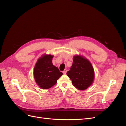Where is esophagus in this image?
Segmentation results:
<instances>
[{
	"label": "esophagus",
	"mask_w": 126,
	"mask_h": 126,
	"mask_svg": "<svg viewBox=\"0 0 126 126\" xmlns=\"http://www.w3.org/2000/svg\"><path fill=\"white\" fill-rule=\"evenodd\" d=\"M67 69H64V70L63 71V74H66V72H67Z\"/></svg>",
	"instance_id": "obj_1"
}]
</instances>
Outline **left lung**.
<instances>
[{
    "mask_svg": "<svg viewBox=\"0 0 126 126\" xmlns=\"http://www.w3.org/2000/svg\"><path fill=\"white\" fill-rule=\"evenodd\" d=\"M70 70L67 72V75L76 88L85 90L92 85L94 78L92 64L87 59L80 55H75Z\"/></svg>",
    "mask_w": 126,
    "mask_h": 126,
    "instance_id": "8db88e82",
    "label": "left lung"
}]
</instances>
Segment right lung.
Wrapping results in <instances>:
<instances>
[{
	"label": "right lung",
	"mask_w": 126,
	"mask_h": 126,
	"mask_svg": "<svg viewBox=\"0 0 126 126\" xmlns=\"http://www.w3.org/2000/svg\"><path fill=\"white\" fill-rule=\"evenodd\" d=\"M51 55H43L38 60L33 70V76L37 84L41 88L47 89L54 86L63 72L53 65Z\"/></svg>",
	"instance_id": "1"
}]
</instances>
